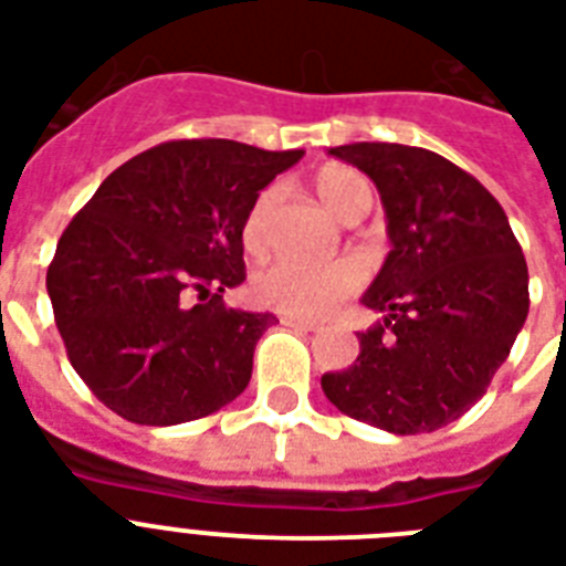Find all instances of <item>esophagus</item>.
Returning <instances> with one entry per match:
<instances>
[{
  "label": "esophagus",
  "instance_id": "esophagus-1",
  "mask_svg": "<svg viewBox=\"0 0 566 566\" xmlns=\"http://www.w3.org/2000/svg\"><path fill=\"white\" fill-rule=\"evenodd\" d=\"M282 326L300 328V332H317L319 323H314V319H300V317H282Z\"/></svg>",
  "mask_w": 566,
  "mask_h": 566
}]
</instances>
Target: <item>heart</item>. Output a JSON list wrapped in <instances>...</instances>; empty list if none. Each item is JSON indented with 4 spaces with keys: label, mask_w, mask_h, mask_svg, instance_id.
<instances>
[{
    "label": "heart",
    "mask_w": 566,
    "mask_h": 566,
    "mask_svg": "<svg viewBox=\"0 0 566 566\" xmlns=\"http://www.w3.org/2000/svg\"><path fill=\"white\" fill-rule=\"evenodd\" d=\"M314 188H317V196L337 220L353 217L358 208L370 211V181L353 167L328 164L317 172ZM275 199H279V193H275V188H270L258 196L255 205L249 208L247 222H243V247L249 252H261L266 247V222H270ZM358 284H361L358 266L346 264V261L305 264V261H293V258H275L255 273L252 293H255L258 302H264L266 308L300 314V317H319L344 296H349Z\"/></svg>",
    "instance_id": "obj_1"
}]
</instances>
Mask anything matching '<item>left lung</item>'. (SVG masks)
<instances>
[{
	"mask_svg": "<svg viewBox=\"0 0 566 566\" xmlns=\"http://www.w3.org/2000/svg\"><path fill=\"white\" fill-rule=\"evenodd\" d=\"M332 155L378 188L390 252L361 300L385 319L358 332L361 353L323 376V394L394 434L443 429L482 399L526 323L523 249L491 190L443 155L402 144Z\"/></svg>",
	"mask_w": 566,
	"mask_h": 566,
	"instance_id": "1",
	"label": "left lung"
}]
</instances>
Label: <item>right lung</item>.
Instances as JSON below:
<instances>
[{"label":"right lung","instance_id":"1","mask_svg":"<svg viewBox=\"0 0 566 566\" xmlns=\"http://www.w3.org/2000/svg\"><path fill=\"white\" fill-rule=\"evenodd\" d=\"M302 155L170 140L117 167L66 226L46 273L55 326L73 370L123 420H199L247 390L258 337L279 319L222 293L247 279L249 208Z\"/></svg>","mask_w":566,"mask_h":566}]
</instances>
